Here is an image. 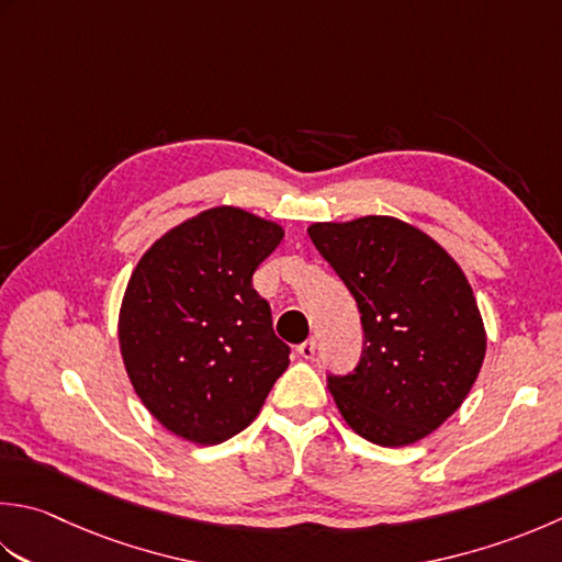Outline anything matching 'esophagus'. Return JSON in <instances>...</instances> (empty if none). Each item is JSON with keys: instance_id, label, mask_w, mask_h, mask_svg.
<instances>
[{"instance_id": "34e87169", "label": "esophagus", "mask_w": 562, "mask_h": 562, "mask_svg": "<svg viewBox=\"0 0 562 562\" xmlns=\"http://www.w3.org/2000/svg\"><path fill=\"white\" fill-rule=\"evenodd\" d=\"M296 353H300L304 360H312L316 353V338H306L304 344L296 346Z\"/></svg>"}]
</instances>
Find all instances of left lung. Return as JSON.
<instances>
[{"label": "left lung", "mask_w": 562, "mask_h": 562, "mask_svg": "<svg viewBox=\"0 0 562 562\" xmlns=\"http://www.w3.org/2000/svg\"><path fill=\"white\" fill-rule=\"evenodd\" d=\"M306 231L353 294L366 334L356 370L328 375L340 416L384 448L422 441L458 412L485 360V324L465 272L394 216Z\"/></svg>", "instance_id": "obj_1"}]
</instances>
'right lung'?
<instances>
[{
	"label": "right lung",
	"mask_w": 562,
	"mask_h": 562,
	"mask_svg": "<svg viewBox=\"0 0 562 562\" xmlns=\"http://www.w3.org/2000/svg\"><path fill=\"white\" fill-rule=\"evenodd\" d=\"M282 236L268 218L214 206L160 236L131 274L121 358L146 409L184 441L216 446L244 431L290 366L252 290Z\"/></svg>",
	"instance_id": "right-lung-1"
}]
</instances>
